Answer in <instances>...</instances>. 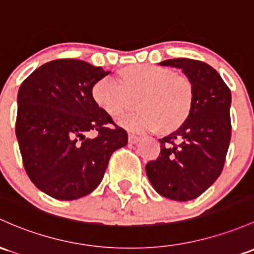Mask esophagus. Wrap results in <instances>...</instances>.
<instances>
[{"label":"esophagus","mask_w":254,"mask_h":254,"mask_svg":"<svg viewBox=\"0 0 254 254\" xmlns=\"http://www.w3.org/2000/svg\"><path fill=\"white\" fill-rule=\"evenodd\" d=\"M140 140H141L140 136L134 135V134H129V143H131V145H135V143H137Z\"/></svg>","instance_id":"obj_1"}]
</instances>
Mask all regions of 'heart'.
<instances>
[{
	"label": "heart",
	"instance_id": "b5f03b06",
	"mask_svg": "<svg viewBox=\"0 0 254 254\" xmlns=\"http://www.w3.org/2000/svg\"><path fill=\"white\" fill-rule=\"evenodd\" d=\"M116 81L101 79L93 84L95 103L112 119L137 111L123 124L134 131L169 135L190 118L194 103L191 79L154 64H130L117 70Z\"/></svg>",
	"mask_w": 254,
	"mask_h": 254
}]
</instances>
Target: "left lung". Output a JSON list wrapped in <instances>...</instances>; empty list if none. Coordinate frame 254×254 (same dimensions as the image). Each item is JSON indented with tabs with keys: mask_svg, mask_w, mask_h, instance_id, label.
<instances>
[{
	"mask_svg": "<svg viewBox=\"0 0 254 254\" xmlns=\"http://www.w3.org/2000/svg\"><path fill=\"white\" fill-rule=\"evenodd\" d=\"M183 69L194 89L190 118L173 134L159 138L161 153L146 164L154 190L167 198L190 201L214 183L225 163L231 138V92L209 64L190 58L163 61Z\"/></svg>",
	"mask_w": 254,
	"mask_h": 254,
	"instance_id": "8db88e82",
	"label": "left lung"
}]
</instances>
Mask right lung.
I'll list each match as a JSON object with an SVG mask.
<instances>
[{
  "label": "right lung",
  "mask_w": 254,
  "mask_h": 254,
  "mask_svg": "<svg viewBox=\"0 0 254 254\" xmlns=\"http://www.w3.org/2000/svg\"><path fill=\"white\" fill-rule=\"evenodd\" d=\"M108 74L84 61L61 58L21 82L15 135L24 169L53 198L70 201L92 192L113 152L127 143V132L92 100L93 84Z\"/></svg>",
  "instance_id": "right-lung-1"
}]
</instances>
